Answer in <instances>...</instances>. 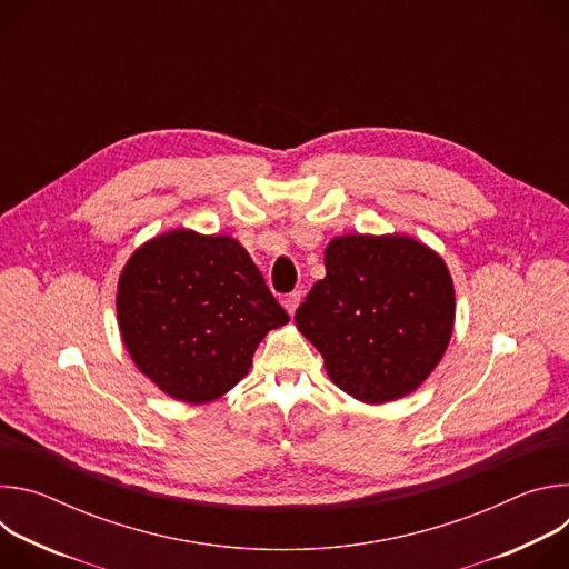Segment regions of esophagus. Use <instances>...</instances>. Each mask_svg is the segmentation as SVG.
Returning a JSON list of instances; mask_svg holds the SVG:
<instances>
[{
	"label": "esophagus",
	"mask_w": 569,
	"mask_h": 569,
	"mask_svg": "<svg viewBox=\"0 0 569 569\" xmlns=\"http://www.w3.org/2000/svg\"><path fill=\"white\" fill-rule=\"evenodd\" d=\"M301 290H295V292H290V295H286L283 297V306H286V310L290 312V315H295V310L299 308V303H301Z\"/></svg>",
	"instance_id": "obj_1"
}]
</instances>
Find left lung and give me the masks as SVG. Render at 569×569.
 Returning <instances> with one entry per match:
<instances>
[{
  "instance_id": "obj_1",
  "label": "left lung",
  "mask_w": 569,
  "mask_h": 569,
  "mask_svg": "<svg viewBox=\"0 0 569 569\" xmlns=\"http://www.w3.org/2000/svg\"><path fill=\"white\" fill-rule=\"evenodd\" d=\"M319 279L295 312L329 378L362 402L412 393L443 358L455 288L443 259L412 236L347 233L323 252Z\"/></svg>"
}]
</instances>
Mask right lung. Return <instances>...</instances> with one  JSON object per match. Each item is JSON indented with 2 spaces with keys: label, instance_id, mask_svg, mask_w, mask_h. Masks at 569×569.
Instances as JSON below:
<instances>
[{
  "label": "right lung",
  "instance_id": "obj_1",
  "mask_svg": "<svg viewBox=\"0 0 569 569\" xmlns=\"http://www.w3.org/2000/svg\"><path fill=\"white\" fill-rule=\"evenodd\" d=\"M117 315L139 371L191 405L246 378L268 331L290 319L236 238L191 229L154 236L128 259Z\"/></svg>",
  "mask_w": 569,
  "mask_h": 569
}]
</instances>
